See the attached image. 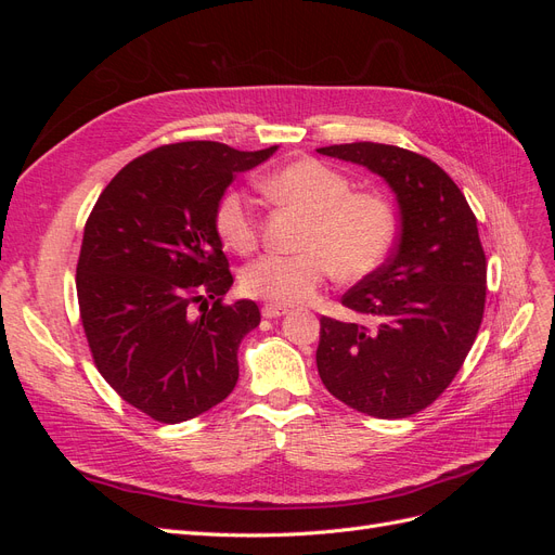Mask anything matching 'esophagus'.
<instances>
[{
  "label": "esophagus",
  "mask_w": 555,
  "mask_h": 555,
  "mask_svg": "<svg viewBox=\"0 0 555 555\" xmlns=\"http://www.w3.org/2000/svg\"><path fill=\"white\" fill-rule=\"evenodd\" d=\"M287 312H289V310L284 308V306H271V304H266V306L261 308V314H263L266 319H278V317H284Z\"/></svg>",
  "instance_id": "esophagus-1"
}]
</instances>
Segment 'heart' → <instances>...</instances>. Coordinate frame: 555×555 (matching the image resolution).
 <instances>
[{
    "instance_id": "obj_1",
    "label": "heart",
    "mask_w": 555,
    "mask_h": 555,
    "mask_svg": "<svg viewBox=\"0 0 555 555\" xmlns=\"http://www.w3.org/2000/svg\"><path fill=\"white\" fill-rule=\"evenodd\" d=\"M354 182L335 166L312 157L296 159L261 180V192L306 215L296 255H266L243 268L241 287L271 306L308 304L333 268L345 280H361L389 257L398 220L377 192H351ZM215 231L233 249H255L259 220L251 198L229 190L215 206Z\"/></svg>"
}]
</instances>
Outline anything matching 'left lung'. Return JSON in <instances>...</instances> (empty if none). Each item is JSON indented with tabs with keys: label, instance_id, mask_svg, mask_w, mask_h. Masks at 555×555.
Here are the masks:
<instances>
[{
	"label": "left lung",
	"instance_id": "obj_1",
	"mask_svg": "<svg viewBox=\"0 0 555 555\" xmlns=\"http://www.w3.org/2000/svg\"><path fill=\"white\" fill-rule=\"evenodd\" d=\"M319 153L379 173L400 206L393 255L340 298L367 322L319 319V377L351 410L412 416L444 393L481 326L486 255L477 217L459 184L412 150L361 141Z\"/></svg>",
	"mask_w": 555,
	"mask_h": 555
}]
</instances>
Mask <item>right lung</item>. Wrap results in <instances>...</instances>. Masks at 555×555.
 <instances>
[{
  "instance_id": "right-lung-1",
  "label": "right lung",
  "mask_w": 555,
  "mask_h": 555,
  "mask_svg": "<svg viewBox=\"0 0 555 555\" xmlns=\"http://www.w3.org/2000/svg\"><path fill=\"white\" fill-rule=\"evenodd\" d=\"M273 153L159 145L117 171L88 217L76 292L92 361L159 424L208 412L238 382V347L261 312L255 300L224 304L233 275L215 206L238 171Z\"/></svg>"
}]
</instances>
